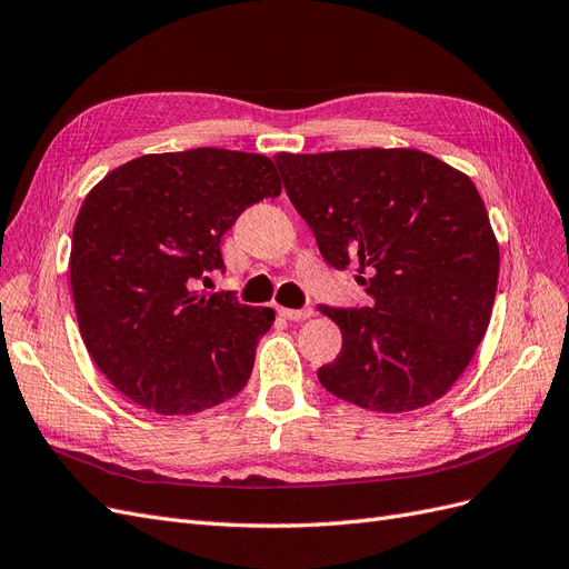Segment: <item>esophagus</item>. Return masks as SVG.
<instances>
[{
  "label": "esophagus",
  "mask_w": 569,
  "mask_h": 569,
  "mask_svg": "<svg viewBox=\"0 0 569 569\" xmlns=\"http://www.w3.org/2000/svg\"><path fill=\"white\" fill-rule=\"evenodd\" d=\"M280 316L287 320L301 322V320H308L311 316H316V311L313 308H280Z\"/></svg>",
  "instance_id": "esophagus-1"
}]
</instances>
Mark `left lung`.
I'll list each match as a JSON object with an SVG mask.
<instances>
[{
  "mask_svg": "<svg viewBox=\"0 0 569 569\" xmlns=\"http://www.w3.org/2000/svg\"><path fill=\"white\" fill-rule=\"evenodd\" d=\"M274 163L325 261L358 266L375 301L320 306L341 330L320 385L375 412L441 399L485 339L498 284V242L472 180L418 149L282 151Z\"/></svg>",
  "mask_w": 569,
  "mask_h": 569,
  "instance_id": "obj_1",
  "label": "left lung"
}]
</instances>
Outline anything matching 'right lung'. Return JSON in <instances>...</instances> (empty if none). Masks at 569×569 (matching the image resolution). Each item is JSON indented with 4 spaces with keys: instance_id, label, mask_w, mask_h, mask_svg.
Masks as SVG:
<instances>
[{
    "instance_id": "add662e5",
    "label": "right lung",
    "mask_w": 569,
    "mask_h": 569,
    "mask_svg": "<svg viewBox=\"0 0 569 569\" xmlns=\"http://www.w3.org/2000/svg\"><path fill=\"white\" fill-rule=\"evenodd\" d=\"M263 153L189 149L113 168L73 228L71 289L84 347L107 380L159 416H194L249 382L272 308L199 291L226 270L220 239L244 209L280 197Z\"/></svg>"
}]
</instances>
